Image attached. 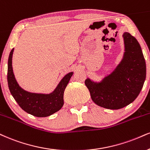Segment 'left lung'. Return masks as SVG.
I'll return each mask as SVG.
<instances>
[{
	"label": "left lung",
	"instance_id": "obj_1",
	"mask_svg": "<svg viewBox=\"0 0 150 150\" xmlns=\"http://www.w3.org/2000/svg\"><path fill=\"white\" fill-rule=\"evenodd\" d=\"M122 37L125 52L122 59L111 73L99 82L88 78L85 84L92 100L103 108L117 110L137 98L146 78V64L139 43L130 33Z\"/></svg>",
	"mask_w": 150,
	"mask_h": 150
}]
</instances>
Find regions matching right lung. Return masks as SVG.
Wrapping results in <instances>:
<instances>
[{
    "mask_svg": "<svg viewBox=\"0 0 150 150\" xmlns=\"http://www.w3.org/2000/svg\"><path fill=\"white\" fill-rule=\"evenodd\" d=\"M13 52L14 49L10 51L8 58L7 83L12 97L19 106L28 113L39 117H48L60 110L64 104V90L74 72L67 74L51 93H35L26 91L19 86L14 76L12 69Z\"/></svg>",
    "mask_w": 150,
    "mask_h": 150,
    "instance_id": "add662e5",
    "label": "right lung"
}]
</instances>
